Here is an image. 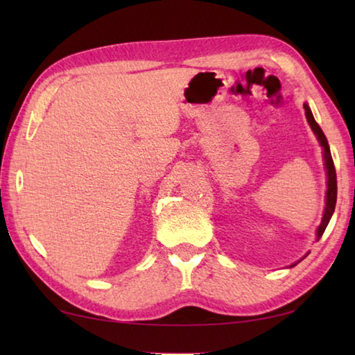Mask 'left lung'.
<instances>
[{"instance_id": "8db88e82", "label": "left lung", "mask_w": 355, "mask_h": 355, "mask_svg": "<svg viewBox=\"0 0 355 355\" xmlns=\"http://www.w3.org/2000/svg\"><path fill=\"white\" fill-rule=\"evenodd\" d=\"M304 110H305V117H307V122L313 130V133L316 135L318 141H320L321 147H322V156H324V166H326V173H327V192H326V208H324V214H322V220L320 227H318L316 230V241H320V238L322 236L324 230H326V227L329 224L330 218H332V214L335 211V203H336V173H335V166H334V159H332V155H330V148H329V142L326 139V136H324L322 130L320 125L316 123V120L313 117V114H311L309 105L305 103L304 105ZM309 255V254H307ZM305 255V257H307ZM304 257V258H305ZM302 260V258H300ZM299 260V261H300ZM296 264V263H294ZM291 264V266H294Z\"/></svg>"}]
</instances>
